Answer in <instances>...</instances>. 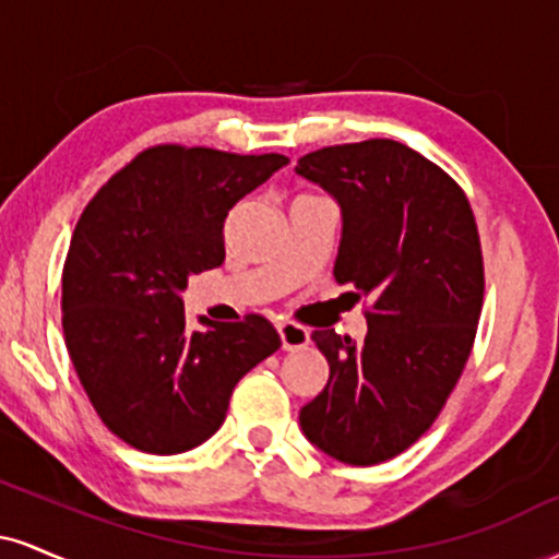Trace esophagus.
<instances>
[{
	"mask_svg": "<svg viewBox=\"0 0 559 559\" xmlns=\"http://www.w3.org/2000/svg\"><path fill=\"white\" fill-rule=\"evenodd\" d=\"M278 333H281V344H284V349H301V346L310 344V331H307L305 325L292 323V320L278 323Z\"/></svg>",
	"mask_w": 559,
	"mask_h": 559,
	"instance_id": "1",
	"label": "esophagus"
}]
</instances>
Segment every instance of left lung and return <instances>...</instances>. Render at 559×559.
Wrapping results in <instances>:
<instances>
[{
  "label": "left lung",
  "instance_id": "left-lung-1",
  "mask_svg": "<svg viewBox=\"0 0 559 559\" xmlns=\"http://www.w3.org/2000/svg\"><path fill=\"white\" fill-rule=\"evenodd\" d=\"M299 176L342 204L333 275L370 297L368 336L312 331L325 389L299 409L312 444L346 465H378L439 418L471 357L484 307V254L465 191L391 139L310 152Z\"/></svg>",
  "mask_w": 559,
  "mask_h": 559
}]
</instances>
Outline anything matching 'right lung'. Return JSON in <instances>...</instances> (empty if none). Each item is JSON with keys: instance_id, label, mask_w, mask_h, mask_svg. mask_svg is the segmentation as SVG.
<instances>
[{"instance_id": "1", "label": "right lung", "mask_w": 559, "mask_h": 559, "mask_svg": "<svg viewBox=\"0 0 559 559\" xmlns=\"http://www.w3.org/2000/svg\"><path fill=\"white\" fill-rule=\"evenodd\" d=\"M284 155L157 144L86 204L62 267L68 355L96 415L126 444L178 454L223 426L230 394L281 346L267 318L186 325L189 275L226 260L228 210Z\"/></svg>"}]
</instances>
